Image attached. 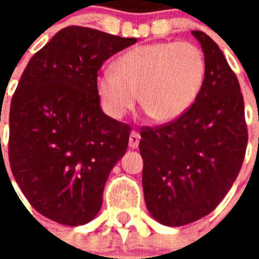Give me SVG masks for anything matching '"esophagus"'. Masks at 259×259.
<instances>
[{"label":"esophagus","mask_w":259,"mask_h":259,"mask_svg":"<svg viewBox=\"0 0 259 259\" xmlns=\"http://www.w3.org/2000/svg\"><path fill=\"white\" fill-rule=\"evenodd\" d=\"M139 143H140V135L137 132H132L129 137V147L135 150L139 147Z\"/></svg>","instance_id":"obj_1"}]
</instances>
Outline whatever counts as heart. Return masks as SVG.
<instances>
[{
  "mask_svg": "<svg viewBox=\"0 0 259 259\" xmlns=\"http://www.w3.org/2000/svg\"><path fill=\"white\" fill-rule=\"evenodd\" d=\"M97 77V96L104 112L119 120L140 104L157 123L183 116L204 87V53L189 41H162L139 46L124 53Z\"/></svg>",
  "mask_w": 259,
  "mask_h": 259,
  "instance_id": "obj_1",
  "label": "heart"
}]
</instances>
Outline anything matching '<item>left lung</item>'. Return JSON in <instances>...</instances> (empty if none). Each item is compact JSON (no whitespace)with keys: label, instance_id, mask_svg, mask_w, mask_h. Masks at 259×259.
<instances>
[{"label":"left lung","instance_id":"obj_1","mask_svg":"<svg viewBox=\"0 0 259 259\" xmlns=\"http://www.w3.org/2000/svg\"><path fill=\"white\" fill-rule=\"evenodd\" d=\"M200 41L206 76L187 112L157 127H143V190L148 212L165 226H183L208 215L239 175L248 141L239 80L218 44Z\"/></svg>","mask_w":259,"mask_h":259}]
</instances>
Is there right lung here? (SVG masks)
Listing matches in <instances>:
<instances>
[{"instance_id": "add662e5", "label": "right lung", "mask_w": 259, "mask_h": 259, "mask_svg": "<svg viewBox=\"0 0 259 259\" xmlns=\"http://www.w3.org/2000/svg\"><path fill=\"white\" fill-rule=\"evenodd\" d=\"M136 41L68 26L33 55L20 77L9 111V165L31 206L51 221L80 226L100 212L130 127L102 112L97 72Z\"/></svg>"}]
</instances>
